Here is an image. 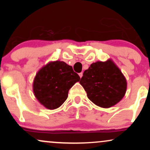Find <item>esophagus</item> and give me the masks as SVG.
Segmentation results:
<instances>
[{
    "mask_svg": "<svg viewBox=\"0 0 150 150\" xmlns=\"http://www.w3.org/2000/svg\"><path fill=\"white\" fill-rule=\"evenodd\" d=\"M82 75H83V73H79V76H80V78L82 77Z\"/></svg>",
    "mask_w": 150,
    "mask_h": 150,
    "instance_id": "obj_1",
    "label": "esophagus"
}]
</instances>
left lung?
<instances>
[{"label": "left lung", "instance_id": "obj_1", "mask_svg": "<svg viewBox=\"0 0 150 150\" xmlns=\"http://www.w3.org/2000/svg\"><path fill=\"white\" fill-rule=\"evenodd\" d=\"M80 83L89 100L102 108L111 107L119 102L127 89L124 75L110 59L91 64L84 72Z\"/></svg>", "mask_w": 150, "mask_h": 150}]
</instances>
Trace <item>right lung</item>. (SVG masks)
I'll use <instances>...</instances> for the list:
<instances>
[{"label":"right lung","instance_id":"obj_1","mask_svg":"<svg viewBox=\"0 0 150 150\" xmlns=\"http://www.w3.org/2000/svg\"><path fill=\"white\" fill-rule=\"evenodd\" d=\"M80 77L63 61L50 62L38 71L33 91L37 100L48 109H56L66 100L68 91Z\"/></svg>","mask_w":150,"mask_h":150}]
</instances>
